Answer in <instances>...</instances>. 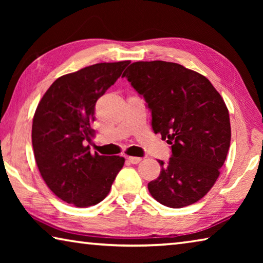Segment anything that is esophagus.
<instances>
[{"label": "esophagus", "instance_id": "1", "mask_svg": "<svg viewBox=\"0 0 263 263\" xmlns=\"http://www.w3.org/2000/svg\"><path fill=\"white\" fill-rule=\"evenodd\" d=\"M127 160H128V161H130L131 163L137 164V163H139V162L141 161V158H138V157H128Z\"/></svg>", "mask_w": 263, "mask_h": 263}]
</instances>
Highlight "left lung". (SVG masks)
Here are the masks:
<instances>
[{"mask_svg":"<svg viewBox=\"0 0 263 263\" xmlns=\"http://www.w3.org/2000/svg\"><path fill=\"white\" fill-rule=\"evenodd\" d=\"M123 77L144 97L154 133L172 145L168 163L148 183L154 199L180 209L205 196L219 176L231 141L229 110L202 74L175 62L137 61Z\"/></svg>","mask_w":263,"mask_h":263,"instance_id":"8db88e82","label":"left lung"}]
</instances>
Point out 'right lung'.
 Masks as SVG:
<instances>
[{"instance_id": "add662e5", "label": "right lung", "mask_w": 263, "mask_h": 263, "mask_svg": "<svg viewBox=\"0 0 263 263\" xmlns=\"http://www.w3.org/2000/svg\"><path fill=\"white\" fill-rule=\"evenodd\" d=\"M130 61L101 62L62 75L44 94L32 122V147L43 180L62 201L78 208L108 196L125 162L122 157L91 154L87 141L95 104Z\"/></svg>"}]
</instances>
